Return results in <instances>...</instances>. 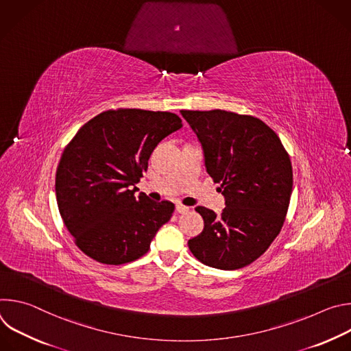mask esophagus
Instances as JSON below:
<instances>
[{"instance_id": "esophagus-1", "label": "esophagus", "mask_w": 351, "mask_h": 351, "mask_svg": "<svg viewBox=\"0 0 351 351\" xmlns=\"http://www.w3.org/2000/svg\"><path fill=\"white\" fill-rule=\"evenodd\" d=\"M189 207H186V206H183V204H180V203H176V211L179 213V214H186V213H189Z\"/></svg>"}]
</instances>
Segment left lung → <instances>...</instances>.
I'll return each instance as SVG.
<instances>
[{
    "instance_id": "obj_1",
    "label": "left lung",
    "mask_w": 351,
    "mask_h": 351,
    "mask_svg": "<svg viewBox=\"0 0 351 351\" xmlns=\"http://www.w3.org/2000/svg\"><path fill=\"white\" fill-rule=\"evenodd\" d=\"M203 148L204 164L221 183V215L195 211L204 230L189 240L203 264L232 271L256 261L279 234L289 208L293 171L278 134L261 119L228 112L180 111Z\"/></svg>"
}]
</instances>
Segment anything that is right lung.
Here are the masks:
<instances>
[{"label":"right lung","mask_w":351,"mask_h":351,"mask_svg":"<svg viewBox=\"0 0 351 351\" xmlns=\"http://www.w3.org/2000/svg\"><path fill=\"white\" fill-rule=\"evenodd\" d=\"M172 112L106 111L83 125L64 149L56 178L62 221L93 260L119 265L144 256L175 206L138 190L148 158L182 128Z\"/></svg>","instance_id":"add662e5"}]
</instances>
